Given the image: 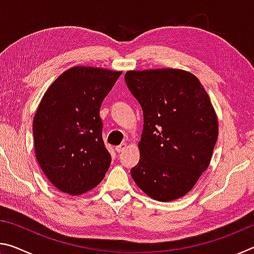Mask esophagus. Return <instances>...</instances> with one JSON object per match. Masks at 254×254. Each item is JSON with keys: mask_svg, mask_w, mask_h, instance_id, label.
Listing matches in <instances>:
<instances>
[{"mask_svg": "<svg viewBox=\"0 0 254 254\" xmlns=\"http://www.w3.org/2000/svg\"><path fill=\"white\" fill-rule=\"evenodd\" d=\"M127 148V143H121L120 145H118V147H115V150H117L118 152H123Z\"/></svg>", "mask_w": 254, "mask_h": 254, "instance_id": "1", "label": "esophagus"}]
</instances>
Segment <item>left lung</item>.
Instances as JSON below:
<instances>
[{"instance_id":"obj_1","label":"left lung","mask_w":254,"mask_h":254,"mask_svg":"<svg viewBox=\"0 0 254 254\" xmlns=\"http://www.w3.org/2000/svg\"><path fill=\"white\" fill-rule=\"evenodd\" d=\"M126 81L143 112L134 183L154 200L191 190L207 169L218 136L212 102L197 77L176 68L128 70Z\"/></svg>"}]
</instances>
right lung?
Wrapping results in <instances>:
<instances>
[{
  "mask_svg": "<svg viewBox=\"0 0 254 254\" xmlns=\"http://www.w3.org/2000/svg\"><path fill=\"white\" fill-rule=\"evenodd\" d=\"M122 71L75 66L58 76L33 118L34 152L49 182L68 195L100 184L111 165L102 139V102Z\"/></svg>",
  "mask_w": 254,
  "mask_h": 254,
  "instance_id": "right-lung-1",
  "label": "right lung"
}]
</instances>
